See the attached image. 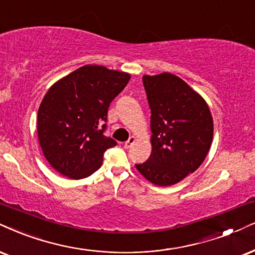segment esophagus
<instances>
[{
    "instance_id": "34e87169",
    "label": "esophagus",
    "mask_w": 255,
    "mask_h": 255,
    "mask_svg": "<svg viewBox=\"0 0 255 255\" xmlns=\"http://www.w3.org/2000/svg\"><path fill=\"white\" fill-rule=\"evenodd\" d=\"M135 142H136V137L130 136L129 140L126 141V142H125V148H127V149H128V148H130Z\"/></svg>"
}]
</instances>
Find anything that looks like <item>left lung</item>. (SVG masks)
<instances>
[{
    "label": "left lung",
    "mask_w": 255,
    "mask_h": 255,
    "mask_svg": "<svg viewBox=\"0 0 255 255\" xmlns=\"http://www.w3.org/2000/svg\"><path fill=\"white\" fill-rule=\"evenodd\" d=\"M142 80L151 113V153L135 167L153 185H175L207 156L213 118L205 99L179 76L161 73Z\"/></svg>",
    "instance_id": "obj_1"
}]
</instances>
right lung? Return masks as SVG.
<instances>
[{
    "label": "right lung",
    "mask_w": 255,
    "mask_h": 255,
    "mask_svg": "<svg viewBox=\"0 0 255 255\" xmlns=\"http://www.w3.org/2000/svg\"><path fill=\"white\" fill-rule=\"evenodd\" d=\"M130 74L86 64L48 89L37 113L38 142L49 165L69 179L92 175L117 142L104 131L108 107Z\"/></svg>",
    "instance_id": "add662e5"
}]
</instances>
